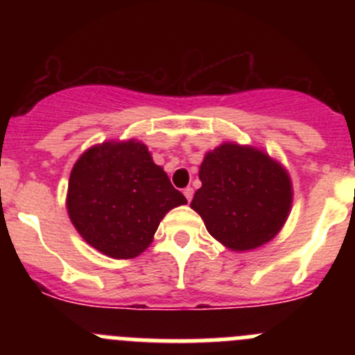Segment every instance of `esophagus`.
Wrapping results in <instances>:
<instances>
[{
    "label": "esophagus",
    "instance_id": "obj_1",
    "mask_svg": "<svg viewBox=\"0 0 355 355\" xmlns=\"http://www.w3.org/2000/svg\"><path fill=\"white\" fill-rule=\"evenodd\" d=\"M184 196H185V198H187L189 202H191L192 196H194V189H192V187H185L184 189Z\"/></svg>",
    "mask_w": 355,
    "mask_h": 355
}]
</instances>
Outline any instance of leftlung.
Masks as SVG:
<instances>
[{
    "mask_svg": "<svg viewBox=\"0 0 355 355\" xmlns=\"http://www.w3.org/2000/svg\"><path fill=\"white\" fill-rule=\"evenodd\" d=\"M199 178L202 187L191 207L228 249L261 247L287 221L292 182L287 170L259 149L225 142L204 156Z\"/></svg>",
    "mask_w": 355,
    "mask_h": 355,
    "instance_id": "obj_1",
    "label": "left lung"
}]
</instances>
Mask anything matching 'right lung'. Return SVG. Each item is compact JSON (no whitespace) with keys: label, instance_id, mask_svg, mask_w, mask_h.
I'll return each mask as SVG.
<instances>
[{"label":"right lung","instance_id":"1","mask_svg":"<svg viewBox=\"0 0 355 355\" xmlns=\"http://www.w3.org/2000/svg\"><path fill=\"white\" fill-rule=\"evenodd\" d=\"M187 202L142 142H103L73 164L67 209L89 245L114 259L148 249L159 221Z\"/></svg>","mask_w":355,"mask_h":355}]
</instances>
